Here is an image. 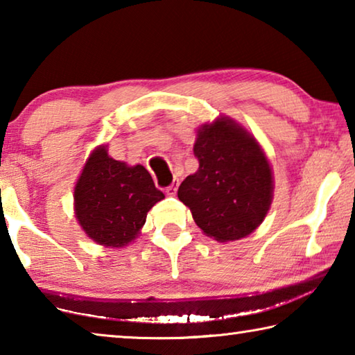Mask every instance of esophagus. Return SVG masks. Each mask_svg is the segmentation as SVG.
Segmentation results:
<instances>
[{"label": "esophagus", "instance_id": "obj_1", "mask_svg": "<svg viewBox=\"0 0 355 355\" xmlns=\"http://www.w3.org/2000/svg\"><path fill=\"white\" fill-rule=\"evenodd\" d=\"M178 184H180V180H178V178H173V182H172V183L166 188V192H167V194H169V196H175Z\"/></svg>", "mask_w": 355, "mask_h": 355}]
</instances>
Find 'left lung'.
Masks as SVG:
<instances>
[{
    "label": "left lung",
    "instance_id": "8db88e82",
    "mask_svg": "<svg viewBox=\"0 0 355 355\" xmlns=\"http://www.w3.org/2000/svg\"><path fill=\"white\" fill-rule=\"evenodd\" d=\"M194 155L199 171L183 180L178 199L216 241L248 236L272 200L271 167L258 142L233 120L218 119L199 130Z\"/></svg>",
    "mask_w": 355,
    "mask_h": 355
}]
</instances>
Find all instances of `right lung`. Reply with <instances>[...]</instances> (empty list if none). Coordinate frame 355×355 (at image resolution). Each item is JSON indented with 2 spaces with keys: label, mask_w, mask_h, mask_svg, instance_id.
Wrapping results in <instances>:
<instances>
[{
  "label": "right lung",
  "mask_w": 355,
  "mask_h": 355,
  "mask_svg": "<svg viewBox=\"0 0 355 355\" xmlns=\"http://www.w3.org/2000/svg\"><path fill=\"white\" fill-rule=\"evenodd\" d=\"M163 199L146 167L120 163L100 147L75 186V214L95 243L123 248L137 236L150 208Z\"/></svg>",
  "instance_id": "add662e5"
}]
</instances>
